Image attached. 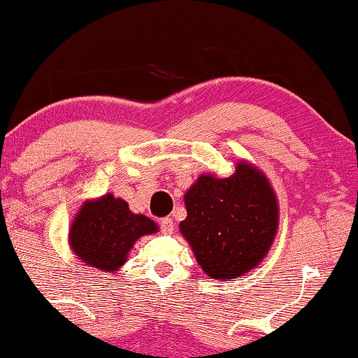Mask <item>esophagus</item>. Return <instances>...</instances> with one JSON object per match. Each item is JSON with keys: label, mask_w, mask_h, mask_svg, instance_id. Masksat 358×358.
Wrapping results in <instances>:
<instances>
[{"label": "esophagus", "mask_w": 358, "mask_h": 358, "mask_svg": "<svg viewBox=\"0 0 358 358\" xmlns=\"http://www.w3.org/2000/svg\"><path fill=\"white\" fill-rule=\"evenodd\" d=\"M161 230H162V233H165V234H170V233H173V230H175V225H173V220L170 217H165V218H162L161 220Z\"/></svg>", "instance_id": "esophagus-1"}]
</instances>
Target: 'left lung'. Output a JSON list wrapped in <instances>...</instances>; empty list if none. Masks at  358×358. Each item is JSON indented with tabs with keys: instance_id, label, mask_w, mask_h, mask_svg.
<instances>
[{
	"instance_id": "8db88e82",
	"label": "left lung",
	"mask_w": 358,
	"mask_h": 358,
	"mask_svg": "<svg viewBox=\"0 0 358 358\" xmlns=\"http://www.w3.org/2000/svg\"><path fill=\"white\" fill-rule=\"evenodd\" d=\"M185 204L181 234L210 278H238L268 252L278 204L268 180L250 165L238 164L228 178L202 175L185 194Z\"/></svg>"
}]
</instances>
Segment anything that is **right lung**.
<instances>
[{
	"label": "right lung",
	"mask_w": 358,
	"mask_h": 358,
	"mask_svg": "<svg viewBox=\"0 0 358 358\" xmlns=\"http://www.w3.org/2000/svg\"><path fill=\"white\" fill-rule=\"evenodd\" d=\"M157 231L151 218L136 215L124 199L106 194L85 202L71 227L69 239L76 254L93 268L114 271L124 265L138 238Z\"/></svg>",
	"instance_id": "1"
}]
</instances>
